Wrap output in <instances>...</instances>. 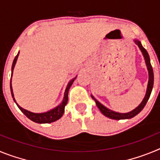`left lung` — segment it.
Masks as SVG:
<instances>
[{
  "label": "left lung",
  "instance_id": "8db88e82",
  "mask_svg": "<svg viewBox=\"0 0 160 160\" xmlns=\"http://www.w3.org/2000/svg\"><path fill=\"white\" fill-rule=\"evenodd\" d=\"M135 42L137 46L139 47L141 51H142V55H143L144 58H145V62H146L147 67H148V73H149V82H148V90H147L146 95H145V98H143V100H142V102H141L140 105L138 106V107H136L135 110H133L132 111H131V112L125 113V114L114 112V111L109 110V109H107V107H105L103 105H102L99 102H98L97 100H96L95 98L92 96L93 99L95 101L96 105H97V107H98L100 111H101V112L105 115V116L108 117V118H111V119H115V120L127 119V118H131L134 116H135V115L140 112L142 109H143V107H145L146 103L148 102V99H149L151 93H152V87H153V83H154V73H153V69H152V65H151V62H150V57H149V55H148V53L147 52V50L142 47V44H141V42H139V41L135 40Z\"/></svg>",
  "mask_w": 160,
  "mask_h": 160
}]
</instances>
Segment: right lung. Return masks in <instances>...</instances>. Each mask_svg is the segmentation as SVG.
<instances>
[{
  "label": "right lung",
  "mask_w": 160,
  "mask_h": 160,
  "mask_svg": "<svg viewBox=\"0 0 160 160\" xmlns=\"http://www.w3.org/2000/svg\"><path fill=\"white\" fill-rule=\"evenodd\" d=\"M18 55H19V53H18L15 58L13 60V62H12V71H13L14 66H15V64H16V62L18 60ZM76 78V77L74 78H73L72 80H70V82L68 83L67 87H66V91H65L64 94V98H63L62 102L61 103L60 105L58 106L57 107H55L54 109L51 110V111H47V112L45 113H40V114H37V113H32L30 112L29 111H26L25 109H23L22 107H20L18 104V107H19V109L22 111V112L25 114V116L29 118V119L35 122H38V123H49V122H53L54 121H57L58 119L61 118V117L62 116L63 113H64V110H65V107L67 104V101H68V92H69V89L70 87H71V85L73 84V81H74V79ZM10 90H11V94H12V97L13 98V93H12V86H11V82H10ZM16 102V101H15ZM17 103V102H16Z\"/></svg>",
  "instance_id": "right-lung-1"
}]
</instances>
